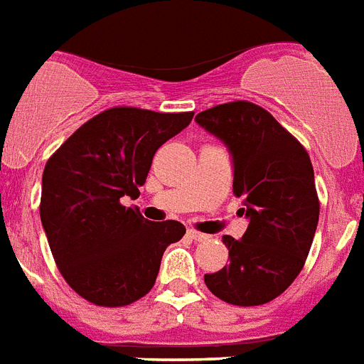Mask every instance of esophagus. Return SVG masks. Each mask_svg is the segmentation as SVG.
<instances>
[{"label":"esophagus","mask_w":364,"mask_h":364,"mask_svg":"<svg viewBox=\"0 0 364 364\" xmlns=\"http://www.w3.org/2000/svg\"><path fill=\"white\" fill-rule=\"evenodd\" d=\"M188 237H190V240H193V242H207V240H209V236H207V234H201V232H198V230H188Z\"/></svg>","instance_id":"34e87169"}]
</instances>
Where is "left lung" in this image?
Segmentation results:
<instances>
[{
    "label": "left lung",
    "instance_id": "1",
    "mask_svg": "<svg viewBox=\"0 0 364 364\" xmlns=\"http://www.w3.org/2000/svg\"><path fill=\"white\" fill-rule=\"evenodd\" d=\"M199 127L228 147L234 163V196L250 218L242 240L224 236L230 263L205 284L240 307L272 301L301 272L316 224L318 196L305 147L278 120L250 101H230L196 117Z\"/></svg>",
    "mask_w": 364,
    "mask_h": 364
}]
</instances>
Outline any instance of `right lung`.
Segmentation results:
<instances>
[{
  "label": "right lung",
  "instance_id": "right-lung-1",
  "mask_svg": "<svg viewBox=\"0 0 364 364\" xmlns=\"http://www.w3.org/2000/svg\"><path fill=\"white\" fill-rule=\"evenodd\" d=\"M193 113L111 107L84 122L46 163L40 217L57 269L100 307H124L153 288L165 250L186 234L178 220L151 223L136 199L155 151Z\"/></svg>",
  "mask_w": 364,
  "mask_h": 364
}]
</instances>
